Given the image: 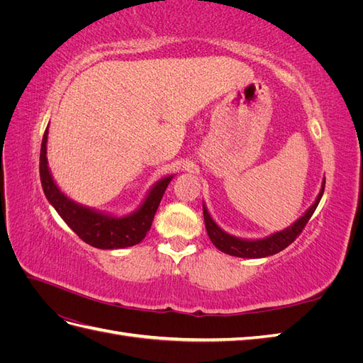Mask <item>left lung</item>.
<instances>
[{
    "label": "left lung",
    "instance_id": "obj_1",
    "mask_svg": "<svg viewBox=\"0 0 363 363\" xmlns=\"http://www.w3.org/2000/svg\"><path fill=\"white\" fill-rule=\"evenodd\" d=\"M324 186H325V180L323 182V188H321L320 195H318L316 201L312 204L309 211L304 213V216H301L298 219V221L292 224L286 230H281V232H279V233H274L269 238L259 239V240H247V239H239V238L227 235L215 224L211 215H208L206 206L203 204L204 224H206L207 235L218 250H221L223 252H225V255H230V256L259 259V257H267V256L276 255V252L289 247L294 240L301 235L303 228L306 227L307 223H309V219L312 218L315 208L318 207V204H320V200H321L323 192H324Z\"/></svg>",
    "mask_w": 363,
    "mask_h": 363
}]
</instances>
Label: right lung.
<instances>
[{
    "instance_id": "1",
    "label": "right lung",
    "mask_w": 363,
    "mask_h": 363,
    "mask_svg": "<svg viewBox=\"0 0 363 363\" xmlns=\"http://www.w3.org/2000/svg\"><path fill=\"white\" fill-rule=\"evenodd\" d=\"M47 139L48 128L43 133L40 145V183L48 201L56 208L63 221L72 228V232L82 240H84L86 244L101 250L125 248L139 244L151 228L155 213L172 175L156 183L155 188L151 189L145 199L144 204L133 215L124 218L107 216L71 201L69 199H67V195L60 192L51 177L47 164Z\"/></svg>"
}]
</instances>
